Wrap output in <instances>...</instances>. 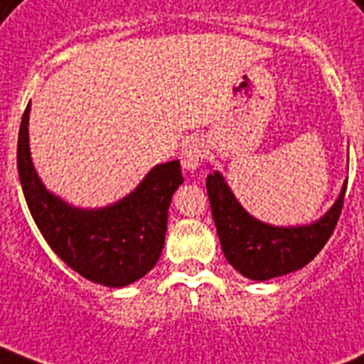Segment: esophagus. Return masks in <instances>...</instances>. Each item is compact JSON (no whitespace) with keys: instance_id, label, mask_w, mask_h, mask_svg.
I'll return each mask as SVG.
<instances>
[{"instance_id":"34e87169","label":"esophagus","mask_w":364,"mask_h":364,"mask_svg":"<svg viewBox=\"0 0 364 364\" xmlns=\"http://www.w3.org/2000/svg\"><path fill=\"white\" fill-rule=\"evenodd\" d=\"M202 156H204V146H202L200 141L196 139H191L183 145L181 152H179V158H181V166L185 170H196L202 164Z\"/></svg>"}]
</instances>
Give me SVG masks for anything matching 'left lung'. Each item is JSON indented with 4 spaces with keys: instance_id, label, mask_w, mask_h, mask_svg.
Here are the masks:
<instances>
[{
    "instance_id": "8db88e82",
    "label": "left lung",
    "mask_w": 364,
    "mask_h": 364,
    "mask_svg": "<svg viewBox=\"0 0 364 364\" xmlns=\"http://www.w3.org/2000/svg\"><path fill=\"white\" fill-rule=\"evenodd\" d=\"M208 198L227 262L252 281H267L305 267L328 242L343 208L346 188L317 223L307 227H271L244 212L218 171L206 179Z\"/></svg>"
}]
</instances>
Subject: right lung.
I'll return each mask as SVG.
<instances>
[{
    "label": "right lung",
    "instance_id": "1",
    "mask_svg": "<svg viewBox=\"0 0 364 364\" xmlns=\"http://www.w3.org/2000/svg\"><path fill=\"white\" fill-rule=\"evenodd\" d=\"M28 112L22 114L16 168L28 210L53 252L87 281L122 288L156 265L168 229V208L183 183L179 160L160 164L114 206L76 210L47 193L28 149Z\"/></svg>",
    "mask_w": 364,
    "mask_h": 364
}]
</instances>
